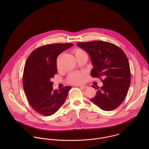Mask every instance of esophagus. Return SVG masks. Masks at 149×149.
I'll return each mask as SVG.
<instances>
[{"label":"esophagus","instance_id":"esophagus-1","mask_svg":"<svg viewBox=\"0 0 149 149\" xmlns=\"http://www.w3.org/2000/svg\"><path fill=\"white\" fill-rule=\"evenodd\" d=\"M80 87L81 88H82V89H86V88H88V86L86 85H80Z\"/></svg>","mask_w":149,"mask_h":149}]
</instances>
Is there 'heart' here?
Masks as SVG:
<instances>
[{
    "instance_id": "heart-1",
    "label": "heart",
    "mask_w": 149,
    "mask_h": 149,
    "mask_svg": "<svg viewBox=\"0 0 149 149\" xmlns=\"http://www.w3.org/2000/svg\"><path fill=\"white\" fill-rule=\"evenodd\" d=\"M75 57L77 58L81 55L86 54L85 51L80 48H76L73 51ZM84 80V76L83 73L81 72H73L70 73L67 78V81L72 84H80L83 83Z\"/></svg>"
}]
</instances>
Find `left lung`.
Here are the masks:
<instances>
[{
	"label": "left lung",
	"instance_id": "1",
	"mask_svg": "<svg viewBox=\"0 0 149 149\" xmlns=\"http://www.w3.org/2000/svg\"><path fill=\"white\" fill-rule=\"evenodd\" d=\"M77 45L91 57L93 66L91 76L101 78L103 83L100 88L92 85L97 91L90 101L104 111L116 108L126 97L131 83L130 68L126 55L118 46L105 41L79 42Z\"/></svg>",
	"mask_w": 149,
	"mask_h": 149
}]
</instances>
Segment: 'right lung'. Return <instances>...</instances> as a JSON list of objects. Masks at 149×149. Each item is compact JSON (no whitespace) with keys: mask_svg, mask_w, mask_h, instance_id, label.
Masks as SVG:
<instances>
[{"mask_svg":"<svg viewBox=\"0 0 149 149\" xmlns=\"http://www.w3.org/2000/svg\"><path fill=\"white\" fill-rule=\"evenodd\" d=\"M73 45L70 43L43 45L33 50L26 60L22 79L23 89L29 104L40 114H54L66 100L72 87L53 90L50 80L57 73L58 56Z\"/></svg>","mask_w":149,"mask_h":149,"instance_id":"1","label":"right lung"}]
</instances>
